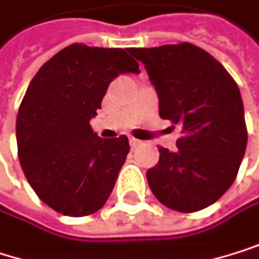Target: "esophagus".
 Returning <instances> with one entry per match:
<instances>
[{
    "instance_id": "obj_1",
    "label": "esophagus",
    "mask_w": 259,
    "mask_h": 259,
    "mask_svg": "<svg viewBox=\"0 0 259 259\" xmlns=\"http://www.w3.org/2000/svg\"><path fill=\"white\" fill-rule=\"evenodd\" d=\"M128 143H131V146L135 149V147H138L143 141H140V140H137V138H134V137H128Z\"/></svg>"
}]
</instances>
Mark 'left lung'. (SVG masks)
Returning a JSON list of instances; mask_svg holds the SVG:
<instances>
[{
    "label": "left lung",
    "instance_id": "obj_1",
    "mask_svg": "<svg viewBox=\"0 0 259 259\" xmlns=\"http://www.w3.org/2000/svg\"><path fill=\"white\" fill-rule=\"evenodd\" d=\"M131 53L156 89L159 116L181 128L175 152L159 147L158 164L146 174L149 187L172 210L206 209L233 184L246 152L238 84L210 53L190 42Z\"/></svg>",
    "mask_w": 259,
    "mask_h": 259
}]
</instances>
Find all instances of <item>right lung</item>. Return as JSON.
Instances as JSON below:
<instances>
[{
	"label": "right lung",
	"instance_id": "right-lung-1",
	"mask_svg": "<svg viewBox=\"0 0 259 259\" xmlns=\"http://www.w3.org/2000/svg\"><path fill=\"white\" fill-rule=\"evenodd\" d=\"M127 49L70 44L42 64L16 116L18 159L38 195L55 212L85 217L110 196L131 150L125 135L100 138L90 119L109 84L140 73Z\"/></svg>",
	"mask_w": 259,
	"mask_h": 259
}]
</instances>
